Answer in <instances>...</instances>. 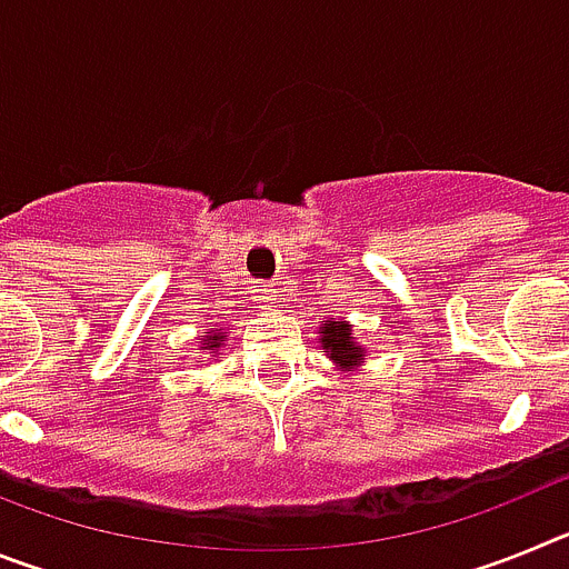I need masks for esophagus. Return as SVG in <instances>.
<instances>
[{
    "instance_id": "obj_1",
    "label": "esophagus",
    "mask_w": 569,
    "mask_h": 569,
    "mask_svg": "<svg viewBox=\"0 0 569 569\" xmlns=\"http://www.w3.org/2000/svg\"><path fill=\"white\" fill-rule=\"evenodd\" d=\"M261 305H264V308H276V296L270 293V290H264V296H261Z\"/></svg>"
}]
</instances>
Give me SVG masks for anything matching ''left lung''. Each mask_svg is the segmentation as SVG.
I'll use <instances>...</instances> for the list:
<instances>
[{
	"mask_svg": "<svg viewBox=\"0 0 569 569\" xmlns=\"http://www.w3.org/2000/svg\"><path fill=\"white\" fill-rule=\"evenodd\" d=\"M319 347L339 370H359L365 365L367 347L359 345L353 325L345 319H328L319 325Z\"/></svg>",
	"mask_w": 569,
	"mask_h": 569,
	"instance_id": "left-lung-1",
	"label": "left lung"
}]
</instances>
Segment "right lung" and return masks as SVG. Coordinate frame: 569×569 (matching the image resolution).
Masks as SVG:
<instances>
[{
  "label": "right lung",
  "mask_w": 569,
  "mask_h": 569,
  "mask_svg": "<svg viewBox=\"0 0 569 569\" xmlns=\"http://www.w3.org/2000/svg\"><path fill=\"white\" fill-rule=\"evenodd\" d=\"M224 336H228L224 333V328H216V325H210V333L199 341V350H202V353H216V350L224 345Z\"/></svg>",
  "instance_id": "obj_1"
}]
</instances>
